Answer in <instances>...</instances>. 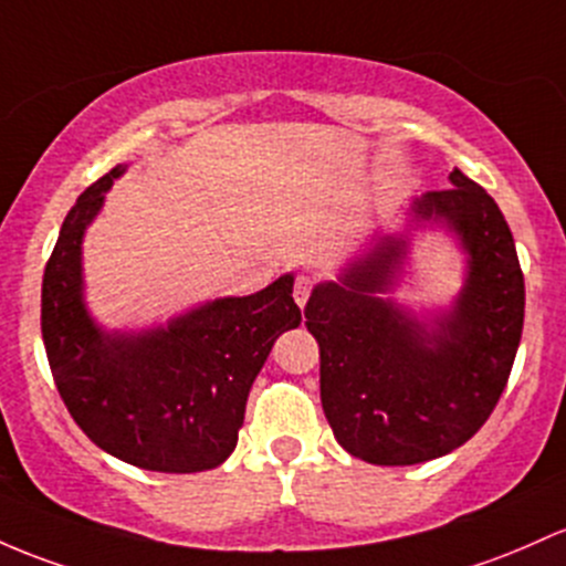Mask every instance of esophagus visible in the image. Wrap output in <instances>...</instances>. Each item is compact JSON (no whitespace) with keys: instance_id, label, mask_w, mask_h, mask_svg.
Returning a JSON list of instances; mask_svg holds the SVG:
<instances>
[{"instance_id":"esophagus-1","label":"esophagus","mask_w":566,"mask_h":566,"mask_svg":"<svg viewBox=\"0 0 566 566\" xmlns=\"http://www.w3.org/2000/svg\"><path fill=\"white\" fill-rule=\"evenodd\" d=\"M312 287H314V282H312V276H297L295 279V287H293V297H295V303L297 306H306L308 303V295H312Z\"/></svg>"}]
</instances>
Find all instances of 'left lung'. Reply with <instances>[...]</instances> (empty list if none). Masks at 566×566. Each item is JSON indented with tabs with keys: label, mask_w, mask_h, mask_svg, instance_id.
<instances>
[{
	"label": "left lung",
	"mask_w": 566,
	"mask_h": 566,
	"mask_svg": "<svg viewBox=\"0 0 566 566\" xmlns=\"http://www.w3.org/2000/svg\"><path fill=\"white\" fill-rule=\"evenodd\" d=\"M449 190L413 198L319 282L306 327L319 344V397L335 440L370 464L430 462L468 443L494 411L524 327V273L494 198L454 169ZM463 252V287L416 313L394 297L415 235Z\"/></svg>",
	"instance_id": "8db88e82"
}]
</instances>
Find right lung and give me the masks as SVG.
<instances>
[{
  "label": "right lung",
  "instance_id": "add662e5",
  "mask_svg": "<svg viewBox=\"0 0 566 566\" xmlns=\"http://www.w3.org/2000/svg\"><path fill=\"white\" fill-rule=\"evenodd\" d=\"M117 164L66 214L42 279V340L55 387L93 443L155 473L220 468L239 443L250 389L284 331L301 325L295 273L252 295L209 297L166 322L107 327L85 295L83 241Z\"/></svg>",
  "mask_w": 566,
  "mask_h": 566
}]
</instances>
